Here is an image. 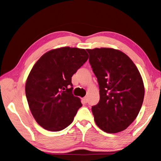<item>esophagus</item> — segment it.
Returning a JSON list of instances; mask_svg holds the SVG:
<instances>
[{
  "label": "esophagus",
  "mask_w": 161,
  "mask_h": 161,
  "mask_svg": "<svg viewBox=\"0 0 161 161\" xmlns=\"http://www.w3.org/2000/svg\"><path fill=\"white\" fill-rule=\"evenodd\" d=\"M81 100H82V102H83V103H86L88 102V98H87L86 97H83V98L81 99Z\"/></svg>",
  "instance_id": "esophagus-1"
}]
</instances>
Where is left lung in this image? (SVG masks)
<instances>
[{"instance_id": "8db88e82", "label": "left lung", "mask_w": 161, "mask_h": 161, "mask_svg": "<svg viewBox=\"0 0 161 161\" xmlns=\"http://www.w3.org/2000/svg\"><path fill=\"white\" fill-rule=\"evenodd\" d=\"M97 77L100 100L91 108L101 130L116 133L126 129L142 105L144 87L136 65L128 56L112 48L87 49Z\"/></svg>"}]
</instances>
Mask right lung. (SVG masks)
Wrapping results in <instances>:
<instances>
[{"mask_svg": "<svg viewBox=\"0 0 161 161\" xmlns=\"http://www.w3.org/2000/svg\"><path fill=\"white\" fill-rule=\"evenodd\" d=\"M88 56L84 49L61 47L43 54L31 69L26 96L34 119L43 128L60 131L73 121L82 104L72 94V77Z\"/></svg>", "mask_w": 161, "mask_h": 161, "instance_id": "obj_1", "label": "right lung"}]
</instances>
